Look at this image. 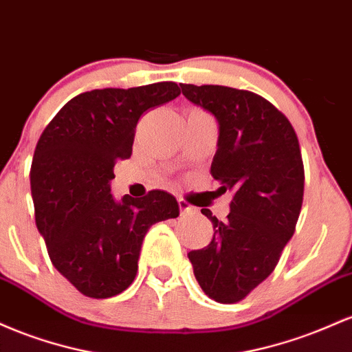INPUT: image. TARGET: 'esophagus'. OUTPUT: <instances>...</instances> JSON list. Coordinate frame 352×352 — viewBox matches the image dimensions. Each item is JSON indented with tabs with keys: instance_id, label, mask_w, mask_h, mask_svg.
Wrapping results in <instances>:
<instances>
[{
	"instance_id": "obj_1",
	"label": "esophagus",
	"mask_w": 352,
	"mask_h": 352,
	"mask_svg": "<svg viewBox=\"0 0 352 352\" xmlns=\"http://www.w3.org/2000/svg\"><path fill=\"white\" fill-rule=\"evenodd\" d=\"M177 204H179L181 214H184V212H192V211H196V208L191 206V204H189L186 199H183V197H179V199H177Z\"/></svg>"
}]
</instances>
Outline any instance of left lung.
Listing matches in <instances>:
<instances>
[{
  "mask_svg": "<svg viewBox=\"0 0 352 352\" xmlns=\"http://www.w3.org/2000/svg\"><path fill=\"white\" fill-rule=\"evenodd\" d=\"M179 86L218 120L211 176L219 195L232 192L224 221L201 209L214 234L188 258L209 298L238 302L274 271L294 234L304 195L299 141L289 120L259 94L218 85Z\"/></svg>",
  "mask_w": 352,
  "mask_h": 352,
  "instance_id": "left-lung-1",
  "label": "left lung"
}]
</instances>
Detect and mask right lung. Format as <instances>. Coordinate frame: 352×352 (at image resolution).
<instances>
[{"mask_svg": "<svg viewBox=\"0 0 352 352\" xmlns=\"http://www.w3.org/2000/svg\"><path fill=\"white\" fill-rule=\"evenodd\" d=\"M179 94L173 81L86 91L66 102L39 138L31 164L38 231L53 266L88 298L129 287L148 229L179 216L169 192L126 195L118 203L109 186L116 161L131 156L141 114Z\"/></svg>", "mask_w": 352, "mask_h": 352, "instance_id": "1", "label": "right lung"}]
</instances>
